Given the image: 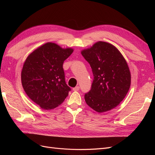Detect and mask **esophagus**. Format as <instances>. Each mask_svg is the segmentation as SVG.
I'll use <instances>...</instances> for the list:
<instances>
[{
	"label": "esophagus",
	"mask_w": 155,
	"mask_h": 155,
	"mask_svg": "<svg viewBox=\"0 0 155 155\" xmlns=\"http://www.w3.org/2000/svg\"><path fill=\"white\" fill-rule=\"evenodd\" d=\"M79 90V86H77L76 87L73 88V91H78Z\"/></svg>",
	"instance_id": "1"
}]
</instances>
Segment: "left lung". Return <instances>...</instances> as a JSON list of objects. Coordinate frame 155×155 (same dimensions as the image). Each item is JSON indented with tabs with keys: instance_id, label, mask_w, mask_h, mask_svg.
Segmentation results:
<instances>
[{
	"instance_id": "1",
	"label": "left lung",
	"mask_w": 155,
	"mask_h": 155,
	"mask_svg": "<svg viewBox=\"0 0 155 155\" xmlns=\"http://www.w3.org/2000/svg\"><path fill=\"white\" fill-rule=\"evenodd\" d=\"M81 53L90 64L94 75L86 104L101 113L118 106L127 94L131 76L127 63L116 46L98 41Z\"/></svg>"
}]
</instances>
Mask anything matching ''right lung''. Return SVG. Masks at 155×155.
I'll list each match as a JSON object with an SVG mask.
<instances>
[{"label":"right lung","instance_id":"obj_1","mask_svg":"<svg viewBox=\"0 0 155 155\" xmlns=\"http://www.w3.org/2000/svg\"><path fill=\"white\" fill-rule=\"evenodd\" d=\"M73 51V48H63L48 42L33 51L25 60L22 85L27 96L41 109H55L68 96L70 88L65 82L63 64Z\"/></svg>","mask_w":155,"mask_h":155}]
</instances>
